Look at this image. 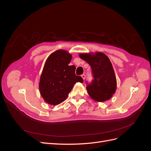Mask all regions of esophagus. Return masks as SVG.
<instances>
[{"instance_id":"34e87169","label":"esophagus","mask_w":151,"mask_h":151,"mask_svg":"<svg viewBox=\"0 0 151 151\" xmlns=\"http://www.w3.org/2000/svg\"><path fill=\"white\" fill-rule=\"evenodd\" d=\"M81 76H82V78H83V80H85V78H86V75H84V74H83V75H81Z\"/></svg>"}]
</instances>
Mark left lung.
<instances>
[{
  "mask_svg": "<svg viewBox=\"0 0 151 151\" xmlns=\"http://www.w3.org/2000/svg\"><path fill=\"white\" fill-rule=\"evenodd\" d=\"M79 57L92 69L94 79L86 87L89 96L99 102L111 99L116 89V78L109 58L101 52L80 53Z\"/></svg>",
  "mask_w": 151,
  "mask_h": 151,
  "instance_id": "left-lung-1",
  "label": "left lung"
}]
</instances>
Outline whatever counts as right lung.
I'll use <instances>...</instances> for the list:
<instances>
[{
	"mask_svg": "<svg viewBox=\"0 0 151 151\" xmlns=\"http://www.w3.org/2000/svg\"><path fill=\"white\" fill-rule=\"evenodd\" d=\"M72 55L59 50L51 53L45 62L40 75L39 90L45 102L56 106L68 96L76 82L82 83L81 76L75 75L76 67L69 65Z\"/></svg>",
	"mask_w": 151,
	"mask_h": 151,
	"instance_id": "right-lung-1",
	"label": "right lung"
}]
</instances>
